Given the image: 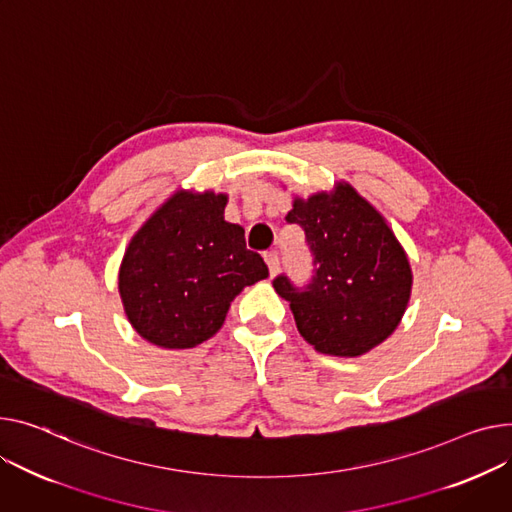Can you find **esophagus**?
<instances>
[{
  "label": "esophagus",
  "mask_w": 512,
  "mask_h": 512,
  "mask_svg": "<svg viewBox=\"0 0 512 512\" xmlns=\"http://www.w3.org/2000/svg\"><path fill=\"white\" fill-rule=\"evenodd\" d=\"M263 259H265V263H267V267H269V274L276 276L278 271H280V257H278V253H276V251H267V253L263 255Z\"/></svg>",
  "instance_id": "obj_1"
}]
</instances>
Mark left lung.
Here are the masks:
<instances>
[{
  "instance_id": "8db88e82",
  "label": "left lung",
  "mask_w": 512,
  "mask_h": 512,
  "mask_svg": "<svg viewBox=\"0 0 512 512\" xmlns=\"http://www.w3.org/2000/svg\"><path fill=\"white\" fill-rule=\"evenodd\" d=\"M286 220L304 230L315 276L304 288L274 280L300 335L317 352L356 358L397 329L412 294V267L385 218L348 183L294 197Z\"/></svg>"
}]
</instances>
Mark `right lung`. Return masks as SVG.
I'll return each instance as SVG.
<instances>
[{"mask_svg": "<svg viewBox=\"0 0 512 512\" xmlns=\"http://www.w3.org/2000/svg\"><path fill=\"white\" fill-rule=\"evenodd\" d=\"M228 197L177 191L133 234L119 294L133 329L166 350L195 348L222 327L230 302L269 276L245 230L224 220Z\"/></svg>", "mask_w": 512, "mask_h": 512, "instance_id": "obj_1", "label": "right lung"}]
</instances>
